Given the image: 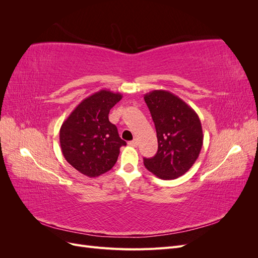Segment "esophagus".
<instances>
[{
	"label": "esophagus",
	"mask_w": 258,
	"mask_h": 258,
	"mask_svg": "<svg viewBox=\"0 0 258 258\" xmlns=\"http://www.w3.org/2000/svg\"><path fill=\"white\" fill-rule=\"evenodd\" d=\"M128 144H129L130 146H137V145H138V140H137V139H134V140H132V141L128 142Z\"/></svg>",
	"instance_id": "34e87169"
}]
</instances>
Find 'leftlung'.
Wrapping results in <instances>:
<instances>
[{
    "label": "left lung",
    "mask_w": 258,
    "mask_h": 258,
    "mask_svg": "<svg viewBox=\"0 0 258 258\" xmlns=\"http://www.w3.org/2000/svg\"><path fill=\"white\" fill-rule=\"evenodd\" d=\"M157 132L158 151L144 158L145 168L162 179L185 174L197 160L204 144L199 116L186 102L167 90L144 96Z\"/></svg>",
    "instance_id": "8db88e82"
}]
</instances>
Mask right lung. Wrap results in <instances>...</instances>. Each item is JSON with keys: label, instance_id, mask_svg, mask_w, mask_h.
I'll list each match as a JSON object with an SVG mask.
<instances>
[{"label": "right lung", "instance_id": "add662e5", "mask_svg": "<svg viewBox=\"0 0 258 258\" xmlns=\"http://www.w3.org/2000/svg\"><path fill=\"white\" fill-rule=\"evenodd\" d=\"M119 92L101 89L84 99L62 123L60 146L66 160L82 174L97 177L111 170L126 142L108 120Z\"/></svg>", "mask_w": 258, "mask_h": 258}]
</instances>
